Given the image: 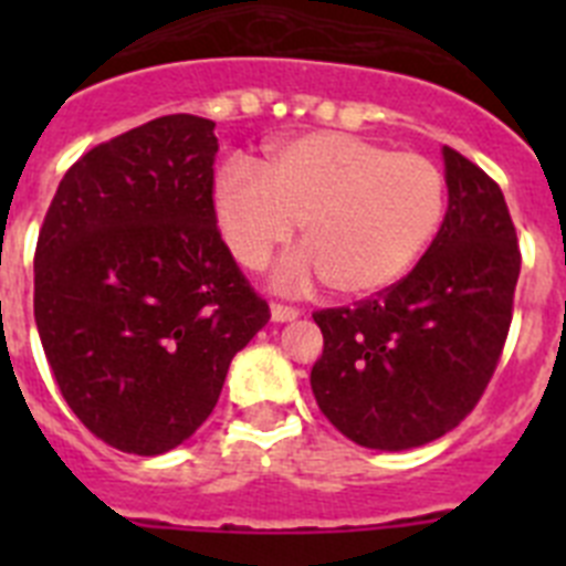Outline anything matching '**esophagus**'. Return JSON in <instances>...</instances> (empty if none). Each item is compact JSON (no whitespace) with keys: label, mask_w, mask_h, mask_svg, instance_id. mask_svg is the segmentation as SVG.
Wrapping results in <instances>:
<instances>
[{"label":"esophagus","mask_w":566,"mask_h":566,"mask_svg":"<svg viewBox=\"0 0 566 566\" xmlns=\"http://www.w3.org/2000/svg\"><path fill=\"white\" fill-rule=\"evenodd\" d=\"M300 317V308L297 306H286V303H272V319L277 323H289V319Z\"/></svg>","instance_id":"obj_1"}]
</instances>
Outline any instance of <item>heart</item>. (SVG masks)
I'll return each instance as SVG.
<instances>
[{
	"mask_svg": "<svg viewBox=\"0 0 566 566\" xmlns=\"http://www.w3.org/2000/svg\"><path fill=\"white\" fill-rule=\"evenodd\" d=\"M214 212L234 258L263 269L303 223L283 286L323 277L365 297L397 283L428 249L444 212V175L419 153L352 133L314 129L274 144L266 164L234 158L214 181Z\"/></svg>",
	"mask_w": 566,
	"mask_h": 566,
	"instance_id": "heart-1",
	"label": "heart"
}]
</instances>
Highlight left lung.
<instances>
[{
    "label": "left lung",
    "instance_id": "left-lung-1",
    "mask_svg": "<svg viewBox=\"0 0 566 566\" xmlns=\"http://www.w3.org/2000/svg\"><path fill=\"white\" fill-rule=\"evenodd\" d=\"M448 212L417 266L354 306L319 308L312 391L365 448L408 451L482 399L513 319L522 252L499 184L444 147Z\"/></svg>",
    "mask_w": 566,
    "mask_h": 566
}]
</instances>
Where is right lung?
I'll return each instance as SVG.
<instances>
[{
  "label": "right lung",
  "instance_id": "1",
  "mask_svg": "<svg viewBox=\"0 0 566 566\" xmlns=\"http://www.w3.org/2000/svg\"><path fill=\"white\" fill-rule=\"evenodd\" d=\"M214 122L175 113L64 172L33 254V314L70 411L109 448L158 457L212 413L272 312L214 212Z\"/></svg>",
  "mask_w": 566,
  "mask_h": 566
}]
</instances>
